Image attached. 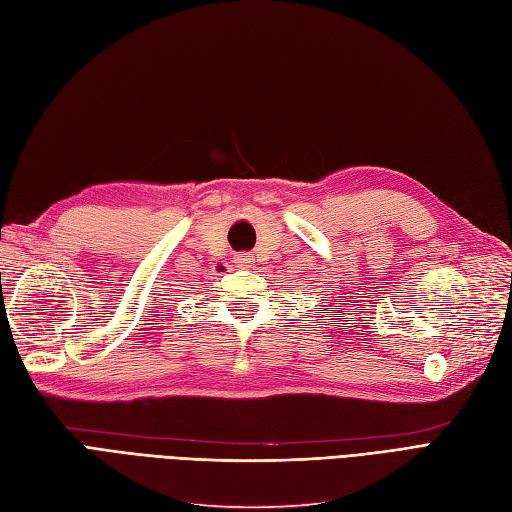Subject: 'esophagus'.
I'll list each match as a JSON object with an SVG mask.
<instances>
[{
    "label": "esophagus",
    "instance_id": "1",
    "mask_svg": "<svg viewBox=\"0 0 512 512\" xmlns=\"http://www.w3.org/2000/svg\"><path fill=\"white\" fill-rule=\"evenodd\" d=\"M233 261H235L237 268H248V266L253 264V257L248 255V253H237V255L233 257Z\"/></svg>",
    "mask_w": 512,
    "mask_h": 512
}]
</instances>
